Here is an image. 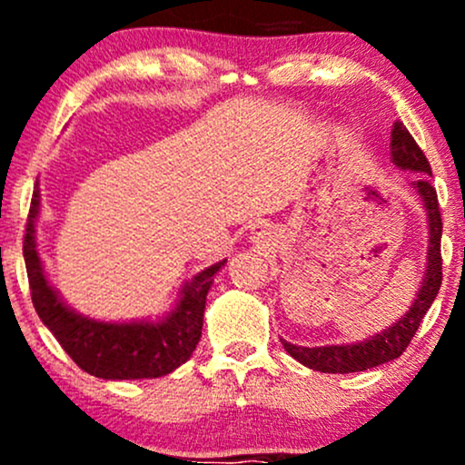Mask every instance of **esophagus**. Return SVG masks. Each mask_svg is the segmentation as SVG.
<instances>
[{"label": "esophagus", "mask_w": 465, "mask_h": 465, "mask_svg": "<svg viewBox=\"0 0 465 465\" xmlns=\"http://www.w3.org/2000/svg\"><path fill=\"white\" fill-rule=\"evenodd\" d=\"M271 240H273V229H271V225L258 223V225H253V229H251V242L260 244V247H266Z\"/></svg>", "instance_id": "1"}]
</instances>
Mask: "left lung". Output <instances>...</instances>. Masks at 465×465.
Listing matches in <instances>:
<instances>
[{
    "label": "left lung",
    "instance_id": "8db88e82",
    "mask_svg": "<svg viewBox=\"0 0 465 465\" xmlns=\"http://www.w3.org/2000/svg\"><path fill=\"white\" fill-rule=\"evenodd\" d=\"M391 162L400 170L415 173L411 188L420 196L421 207L426 212V223H429V249H426V271L421 277L415 300L409 306V311L391 323L389 328L381 330L378 334L367 336L359 343H343V345H322V348H303V345L288 343L282 339V345L288 354L308 370L323 371V373H354L365 371L371 367L382 365L398 359L407 345L418 332L421 319L429 312L430 303L435 302L437 292L441 286V216L440 203H437V192L430 185V163L420 151L407 126L402 122H396L391 129Z\"/></svg>",
    "mask_w": 465,
    "mask_h": 465
}]
</instances>
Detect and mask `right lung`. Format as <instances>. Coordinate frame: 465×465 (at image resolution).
<instances>
[{
	"label": "right lung",
	"mask_w": 465,
	"mask_h": 465,
	"mask_svg": "<svg viewBox=\"0 0 465 465\" xmlns=\"http://www.w3.org/2000/svg\"><path fill=\"white\" fill-rule=\"evenodd\" d=\"M41 190L32 194L24 258L32 291V303L61 348L80 370L103 381H142L162 378L190 359L201 341L203 312L218 271L227 260L207 266L181 286L173 311L159 319L100 322L67 306L61 292L47 282L44 260L36 249V218Z\"/></svg>",
	"instance_id": "add662e5"
}]
</instances>
